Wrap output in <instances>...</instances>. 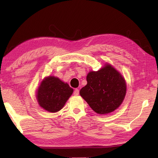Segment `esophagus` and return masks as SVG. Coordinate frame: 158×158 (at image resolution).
I'll return each instance as SVG.
<instances>
[{
  "label": "esophagus",
  "mask_w": 158,
  "mask_h": 158,
  "mask_svg": "<svg viewBox=\"0 0 158 158\" xmlns=\"http://www.w3.org/2000/svg\"><path fill=\"white\" fill-rule=\"evenodd\" d=\"M73 94H74V95H75V96L79 95V90L78 89H75V91H74V92H73Z\"/></svg>",
  "instance_id": "obj_1"
}]
</instances>
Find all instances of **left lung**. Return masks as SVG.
I'll return each instance as SVG.
<instances>
[{
  "mask_svg": "<svg viewBox=\"0 0 158 158\" xmlns=\"http://www.w3.org/2000/svg\"><path fill=\"white\" fill-rule=\"evenodd\" d=\"M87 82L80 90V95L96 113H111L122 103L126 92L125 80L110 65L89 72Z\"/></svg>",
  "mask_w": 158,
  "mask_h": 158,
  "instance_id": "1",
  "label": "left lung"
}]
</instances>
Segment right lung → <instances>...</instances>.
Returning <instances> with one entry per match:
<instances>
[{
    "mask_svg": "<svg viewBox=\"0 0 158 158\" xmlns=\"http://www.w3.org/2000/svg\"><path fill=\"white\" fill-rule=\"evenodd\" d=\"M73 92V89L68 83L50 76L42 81L36 97L40 106L49 112L55 113L62 109Z\"/></svg>",
    "mask_w": 158,
    "mask_h": 158,
    "instance_id": "add662e5",
    "label": "right lung"
}]
</instances>
